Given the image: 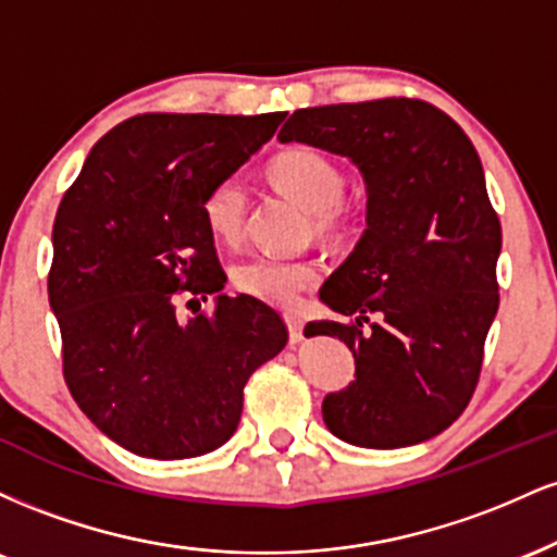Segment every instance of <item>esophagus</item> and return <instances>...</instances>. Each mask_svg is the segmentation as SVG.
I'll return each instance as SVG.
<instances>
[{
  "instance_id": "1",
  "label": "esophagus",
  "mask_w": 557,
  "mask_h": 557,
  "mask_svg": "<svg viewBox=\"0 0 557 557\" xmlns=\"http://www.w3.org/2000/svg\"><path fill=\"white\" fill-rule=\"evenodd\" d=\"M285 322H287V332H290V343L304 341V319L298 314H285Z\"/></svg>"
}]
</instances>
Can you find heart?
<instances>
[{
    "label": "heart",
    "mask_w": 557,
    "mask_h": 557,
    "mask_svg": "<svg viewBox=\"0 0 557 557\" xmlns=\"http://www.w3.org/2000/svg\"><path fill=\"white\" fill-rule=\"evenodd\" d=\"M270 181L290 196L300 209L317 214V225L327 230L335 220L345 194V177L330 157L314 149L296 146L272 159ZM201 216L214 238L235 243L243 233L246 216V188L238 177L214 183L203 196ZM319 280V270L309 261H290L274 257H253L240 261L233 270V285L240 293L267 300V304L293 306L304 290Z\"/></svg>",
    "instance_id": "heart-1"
}]
</instances>
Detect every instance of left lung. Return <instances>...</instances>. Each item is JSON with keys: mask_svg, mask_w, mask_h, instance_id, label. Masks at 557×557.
<instances>
[{"mask_svg": "<svg viewBox=\"0 0 557 557\" xmlns=\"http://www.w3.org/2000/svg\"><path fill=\"white\" fill-rule=\"evenodd\" d=\"M280 144L356 164L367 230L319 300L354 322H311L354 350L356 380L322 403L343 443L393 450L424 443L463 413L497 314L503 233L469 136L419 99L309 107Z\"/></svg>", "mask_w": 557, "mask_h": 557, "instance_id": "left-lung-1", "label": "left lung"}]
</instances>
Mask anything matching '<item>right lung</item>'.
<instances>
[{
  "label": "right lung",
  "instance_id": "right-lung-1",
  "mask_svg": "<svg viewBox=\"0 0 557 557\" xmlns=\"http://www.w3.org/2000/svg\"><path fill=\"white\" fill-rule=\"evenodd\" d=\"M283 120L138 114L94 146L62 196L49 306L65 382L81 411L136 456L181 461L225 445L248 376L285 348L277 311L220 293L227 277L201 216L209 188ZM185 289L216 295L213 314L177 315Z\"/></svg>",
  "mask_w": 557,
  "mask_h": 557
}]
</instances>
